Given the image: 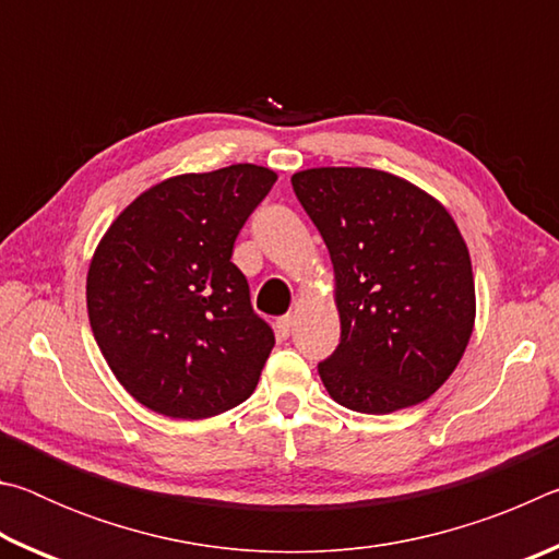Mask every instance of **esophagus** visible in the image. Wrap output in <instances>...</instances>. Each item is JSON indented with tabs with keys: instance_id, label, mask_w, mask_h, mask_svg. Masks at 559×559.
I'll return each mask as SVG.
<instances>
[{
	"instance_id": "1",
	"label": "esophagus",
	"mask_w": 559,
	"mask_h": 559,
	"mask_svg": "<svg viewBox=\"0 0 559 559\" xmlns=\"http://www.w3.org/2000/svg\"><path fill=\"white\" fill-rule=\"evenodd\" d=\"M293 328H296V316H293V313H288V316H283V318L276 320V333H278L281 337H288V335L293 333Z\"/></svg>"
}]
</instances>
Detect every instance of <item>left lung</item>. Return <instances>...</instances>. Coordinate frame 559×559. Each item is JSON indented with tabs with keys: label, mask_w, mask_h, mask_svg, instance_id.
<instances>
[{
	"label": "left lung",
	"mask_w": 559,
	"mask_h": 559,
	"mask_svg": "<svg viewBox=\"0 0 559 559\" xmlns=\"http://www.w3.org/2000/svg\"><path fill=\"white\" fill-rule=\"evenodd\" d=\"M335 271L340 345L318 365L337 404L390 414L439 390L476 323L468 246L439 200L370 167L290 177Z\"/></svg>",
	"instance_id": "left-lung-1"
}]
</instances>
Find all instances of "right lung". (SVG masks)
<instances>
[{
	"instance_id": "add662e5",
	"label": "right lung",
	"mask_w": 559,
	"mask_h": 559,
	"mask_svg": "<svg viewBox=\"0 0 559 559\" xmlns=\"http://www.w3.org/2000/svg\"><path fill=\"white\" fill-rule=\"evenodd\" d=\"M276 179L249 163L169 177L98 241L86 278L93 337L147 409L210 419L257 390L276 337L253 313L231 251Z\"/></svg>"
}]
</instances>
